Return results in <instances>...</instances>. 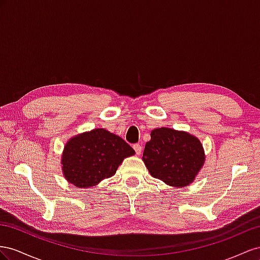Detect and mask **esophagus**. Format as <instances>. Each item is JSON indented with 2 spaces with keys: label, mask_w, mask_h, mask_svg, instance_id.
<instances>
[{
  "label": "esophagus",
  "mask_w": 260,
  "mask_h": 260,
  "mask_svg": "<svg viewBox=\"0 0 260 260\" xmlns=\"http://www.w3.org/2000/svg\"><path fill=\"white\" fill-rule=\"evenodd\" d=\"M133 148H134V150L137 154L142 153V146H140L139 144H134V145H133Z\"/></svg>",
  "instance_id": "obj_1"
}]
</instances>
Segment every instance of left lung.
<instances>
[{
  "label": "left lung",
  "instance_id": "1",
  "mask_svg": "<svg viewBox=\"0 0 260 260\" xmlns=\"http://www.w3.org/2000/svg\"><path fill=\"white\" fill-rule=\"evenodd\" d=\"M143 153L150 174L170 186H187L205 162L203 145L188 133L161 127L151 132Z\"/></svg>",
  "mask_w": 260,
  "mask_h": 260
}]
</instances>
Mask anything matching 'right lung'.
<instances>
[{"label": "right lung", "instance_id": "right-lung-1", "mask_svg": "<svg viewBox=\"0 0 260 260\" xmlns=\"http://www.w3.org/2000/svg\"><path fill=\"white\" fill-rule=\"evenodd\" d=\"M135 150L112 133L97 128L72 138L62 155L65 179L80 188L113 176L124 158Z\"/></svg>", "mask_w": 260, "mask_h": 260}]
</instances>
